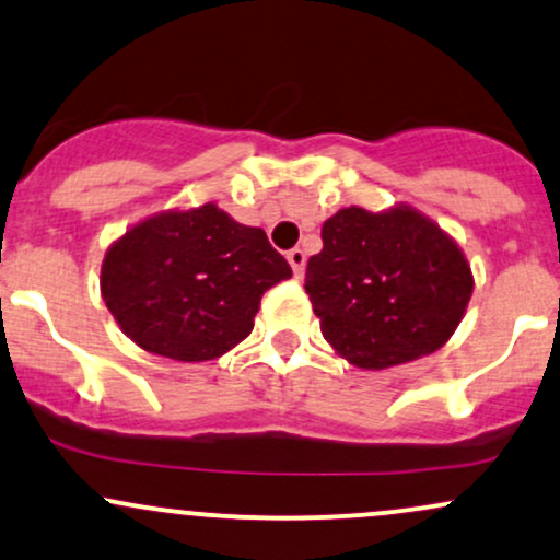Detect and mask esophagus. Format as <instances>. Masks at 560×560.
Masks as SVG:
<instances>
[{"instance_id":"34e87169","label":"esophagus","mask_w":560,"mask_h":560,"mask_svg":"<svg viewBox=\"0 0 560 560\" xmlns=\"http://www.w3.org/2000/svg\"><path fill=\"white\" fill-rule=\"evenodd\" d=\"M287 260H290L294 276L300 279V276H303V270H305V252L300 247H294V249L287 252Z\"/></svg>"}]
</instances>
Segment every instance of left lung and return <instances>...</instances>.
<instances>
[{"label":"left lung","instance_id":"left-lung-1","mask_svg":"<svg viewBox=\"0 0 560 560\" xmlns=\"http://www.w3.org/2000/svg\"><path fill=\"white\" fill-rule=\"evenodd\" d=\"M305 270L322 335L361 370L433 353L463 322L472 273L457 242L415 207H346L324 223Z\"/></svg>","mask_w":560,"mask_h":560}]
</instances>
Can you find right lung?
<instances>
[{
	"instance_id": "1",
	"label": "right lung",
	"mask_w": 560,
	"mask_h": 560,
	"mask_svg": "<svg viewBox=\"0 0 560 560\" xmlns=\"http://www.w3.org/2000/svg\"><path fill=\"white\" fill-rule=\"evenodd\" d=\"M290 276L266 231L205 205L132 225L106 252L101 292L143 350L210 361L249 335L262 294Z\"/></svg>"
}]
</instances>
